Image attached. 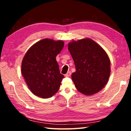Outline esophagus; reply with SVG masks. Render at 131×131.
Segmentation results:
<instances>
[{"label": "esophagus", "mask_w": 131, "mask_h": 131, "mask_svg": "<svg viewBox=\"0 0 131 131\" xmlns=\"http://www.w3.org/2000/svg\"><path fill=\"white\" fill-rule=\"evenodd\" d=\"M71 74H72V73H71L70 71H69V72H68L67 73L65 74V76L66 77H70Z\"/></svg>", "instance_id": "esophagus-1"}]
</instances>
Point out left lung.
<instances>
[{
	"mask_svg": "<svg viewBox=\"0 0 131 131\" xmlns=\"http://www.w3.org/2000/svg\"><path fill=\"white\" fill-rule=\"evenodd\" d=\"M68 50L76 66L72 79L77 90L87 95L101 91L110 74V61L105 51L88 38L69 43Z\"/></svg>",
	"mask_w": 131,
	"mask_h": 131,
	"instance_id": "left-lung-1",
	"label": "left lung"
}]
</instances>
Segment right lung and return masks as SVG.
Returning a JSON list of instances; mask_svg holds the SVG:
<instances>
[{"mask_svg":"<svg viewBox=\"0 0 131 131\" xmlns=\"http://www.w3.org/2000/svg\"><path fill=\"white\" fill-rule=\"evenodd\" d=\"M63 46L62 40L44 39L34 44L24 56L22 74L36 96L49 98L59 90L64 76L59 72L56 57Z\"/></svg>","mask_w":131,"mask_h":131,"instance_id":"right-lung-1","label":"right lung"}]
</instances>
